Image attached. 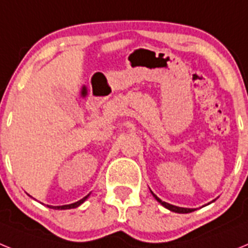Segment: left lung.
<instances>
[{"mask_svg": "<svg viewBox=\"0 0 248 248\" xmlns=\"http://www.w3.org/2000/svg\"><path fill=\"white\" fill-rule=\"evenodd\" d=\"M151 194H153V196L155 198V200L157 201V202H160L161 205L164 206V207H166V209H169L170 211H174V212H177V214H189V212H192L195 211V209H185V207H179V206H174V205H170V203L165 202V201H161L159 198H157L156 195L154 194V192L151 191Z\"/></svg>", "mask_w": 248, "mask_h": 248, "instance_id": "obj_1", "label": "left lung"}]
</instances>
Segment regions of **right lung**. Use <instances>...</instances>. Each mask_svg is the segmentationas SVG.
<instances>
[{
	"instance_id": "obj_1",
	"label": "right lung",
	"mask_w": 248,
	"mask_h": 248,
	"mask_svg": "<svg viewBox=\"0 0 248 248\" xmlns=\"http://www.w3.org/2000/svg\"><path fill=\"white\" fill-rule=\"evenodd\" d=\"M89 195H87L85 198L80 199L79 201H77V202L74 203H69V205H63V206H48V207H50V209H54V210H68V209H76V207H78L79 205H82L83 202H84L87 199H88Z\"/></svg>"
}]
</instances>
